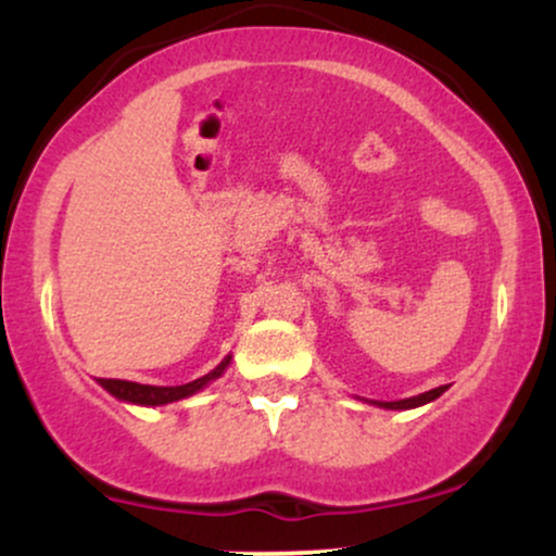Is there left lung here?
I'll list each match as a JSON object with an SVG mask.
<instances>
[{"label": "left lung", "instance_id": "8db88e82", "mask_svg": "<svg viewBox=\"0 0 556 556\" xmlns=\"http://www.w3.org/2000/svg\"><path fill=\"white\" fill-rule=\"evenodd\" d=\"M444 392H446V387H437V389H431V392L418 394V397H407V400H397V402H376V405L387 407V410H410V407H420V405H426V402L437 400L439 394H444Z\"/></svg>", "mask_w": 556, "mask_h": 556}]
</instances>
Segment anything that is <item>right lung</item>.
<instances>
[{"label": "right lung", "instance_id": "1", "mask_svg": "<svg viewBox=\"0 0 556 556\" xmlns=\"http://www.w3.org/2000/svg\"><path fill=\"white\" fill-rule=\"evenodd\" d=\"M227 366H229V355L214 368V371H208L206 376H201V379L190 381V384H180V387H151V384H136V381H123V379H99V384L110 394H114L117 400L132 402V405H167V402L185 400L190 397V394L201 392L208 381L219 379Z\"/></svg>", "mask_w": 556, "mask_h": 556}]
</instances>
